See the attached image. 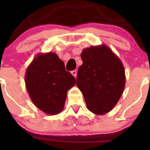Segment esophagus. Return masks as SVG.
I'll return each instance as SVG.
<instances>
[{
    "label": "esophagus",
    "mask_w": 150,
    "mask_h": 150,
    "mask_svg": "<svg viewBox=\"0 0 150 150\" xmlns=\"http://www.w3.org/2000/svg\"><path fill=\"white\" fill-rule=\"evenodd\" d=\"M71 74H72V75L74 76V77L75 78L76 77V75H77V72H76V71H75V70H74V71H71Z\"/></svg>",
    "instance_id": "obj_1"
}]
</instances>
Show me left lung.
Returning a JSON list of instances; mask_svg holds the SVG:
<instances>
[{"mask_svg": "<svg viewBox=\"0 0 150 150\" xmlns=\"http://www.w3.org/2000/svg\"><path fill=\"white\" fill-rule=\"evenodd\" d=\"M81 59L83 64L78 69L76 85L88 109L95 114H105L116 105L124 90L122 63L104 45L85 49Z\"/></svg>", "mask_w": 150, "mask_h": 150, "instance_id": "8db88e82", "label": "left lung"}]
</instances>
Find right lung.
<instances>
[{
  "mask_svg": "<svg viewBox=\"0 0 150 150\" xmlns=\"http://www.w3.org/2000/svg\"><path fill=\"white\" fill-rule=\"evenodd\" d=\"M76 83L72 74L54 52L40 54L28 67L25 84L35 106L47 114L55 115L64 107L67 91Z\"/></svg>",
  "mask_w": 150,
  "mask_h": 150,
  "instance_id": "right-lung-1",
  "label": "right lung"
}]
</instances>
